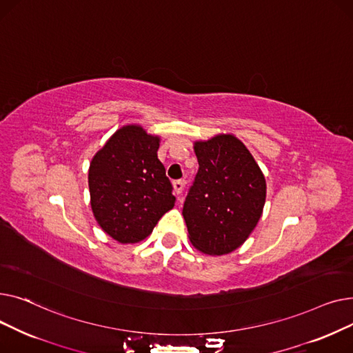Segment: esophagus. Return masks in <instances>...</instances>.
I'll use <instances>...</instances> for the list:
<instances>
[{
    "instance_id": "34e87169",
    "label": "esophagus",
    "mask_w": 353,
    "mask_h": 353,
    "mask_svg": "<svg viewBox=\"0 0 353 353\" xmlns=\"http://www.w3.org/2000/svg\"><path fill=\"white\" fill-rule=\"evenodd\" d=\"M173 188H174L176 194H181V193H183V189H184V181H183V180H176V181L173 183Z\"/></svg>"
}]
</instances>
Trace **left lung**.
<instances>
[{
	"label": "left lung",
	"instance_id": "8db88e82",
	"mask_svg": "<svg viewBox=\"0 0 353 353\" xmlns=\"http://www.w3.org/2000/svg\"><path fill=\"white\" fill-rule=\"evenodd\" d=\"M199 172L183 206L192 245L228 254L254 230L266 201V180L248 147L233 134L194 141Z\"/></svg>",
	"mask_w": 353,
	"mask_h": 353
}]
</instances>
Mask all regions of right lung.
Instances as JSON below:
<instances>
[{"instance_id":"obj_1","label":"right lung","mask_w":353,"mask_h":353,"mask_svg":"<svg viewBox=\"0 0 353 353\" xmlns=\"http://www.w3.org/2000/svg\"><path fill=\"white\" fill-rule=\"evenodd\" d=\"M160 137L140 124L120 127L91 159L90 205L99 226L119 243H137L174 208L172 183L157 159Z\"/></svg>"}]
</instances>
